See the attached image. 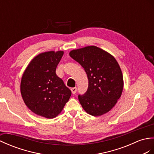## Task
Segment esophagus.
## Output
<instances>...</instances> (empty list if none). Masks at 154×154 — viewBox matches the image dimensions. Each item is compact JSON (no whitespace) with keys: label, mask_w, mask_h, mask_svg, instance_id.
Here are the masks:
<instances>
[{"label":"esophagus","mask_w":154,"mask_h":154,"mask_svg":"<svg viewBox=\"0 0 154 154\" xmlns=\"http://www.w3.org/2000/svg\"><path fill=\"white\" fill-rule=\"evenodd\" d=\"M71 91H72V93L73 94H75L76 93V91H77V88H72L71 89Z\"/></svg>","instance_id":"esophagus-1"}]
</instances>
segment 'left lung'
I'll return each mask as SVG.
<instances>
[{
  "instance_id": "1",
  "label": "left lung",
  "mask_w": 154,
  "mask_h": 154,
  "mask_svg": "<svg viewBox=\"0 0 154 154\" xmlns=\"http://www.w3.org/2000/svg\"><path fill=\"white\" fill-rule=\"evenodd\" d=\"M70 56L84 68L88 76V90L78 95L83 109L95 117L110 111L123 89V77L117 60L95 46L73 50Z\"/></svg>"
}]
</instances>
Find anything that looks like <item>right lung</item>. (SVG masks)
Wrapping results in <instances>:
<instances>
[{
  "label": "right lung",
  "instance_id": "add662e5",
  "mask_svg": "<svg viewBox=\"0 0 154 154\" xmlns=\"http://www.w3.org/2000/svg\"><path fill=\"white\" fill-rule=\"evenodd\" d=\"M63 54V51L39 54L31 61L22 78L20 90L27 107L47 119L60 113L72 94L56 74Z\"/></svg>",
  "mask_w": 154,
  "mask_h": 154
}]
</instances>
